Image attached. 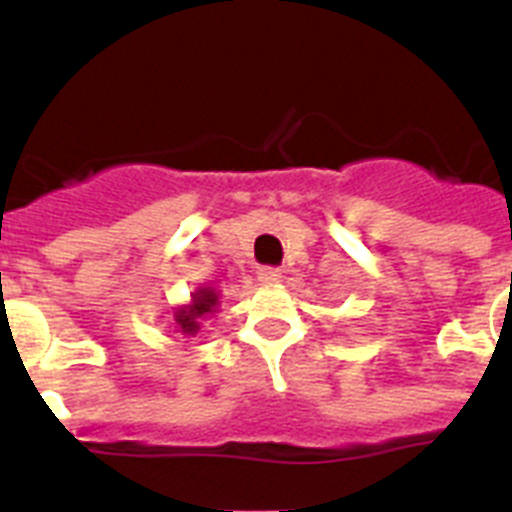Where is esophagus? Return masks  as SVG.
I'll return each mask as SVG.
<instances>
[{
	"mask_svg": "<svg viewBox=\"0 0 512 512\" xmlns=\"http://www.w3.org/2000/svg\"><path fill=\"white\" fill-rule=\"evenodd\" d=\"M256 274H259V279L264 284H277L279 279H282V271L274 269V266H261V269L256 271Z\"/></svg>",
	"mask_w": 512,
	"mask_h": 512,
	"instance_id": "34e87169",
	"label": "esophagus"
}]
</instances>
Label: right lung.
Wrapping results in <instances>:
<instances>
[{"instance_id":"1","label":"right lung","mask_w":512,"mask_h":512,"mask_svg":"<svg viewBox=\"0 0 512 512\" xmlns=\"http://www.w3.org/2000/svg\"><path fill=\"white\" fill-rule=\"evenodd\" d=\"M215 305H217L215 289H200V292L194 295L192 305L184 307V310H179L174 315L179 333L197 336V333H200V323L210 315V312H215Z\"/></svg>"}]
</instances>
